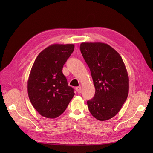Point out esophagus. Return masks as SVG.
Returning a JSON list of instances; mask_svg holds the SVG:
<instances>
[{
	"mask_svg": "<svg viewBox=\"0 0 153 153\" xmlns=\"http://www.w3.org/2000/svg\"><path fill=\"white\" fill-rule=\"evenodd\" d=\"M76 92H78V93H80L81 91H82V87L80 86L76 87Z\"/></svg>",
	"mask_w": 153,
	"mask_h": 153,
	"instance_id": "esophagus-1",
	"label": "esophagus"
}]
</instances>
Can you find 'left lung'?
<instances>
[{"label": "left lung", "mask_w": 153, "mask_h": 153, "mask_svg": "<svg viewBox=\"0 0 153 153\" xmlns=\"http://www.w3.org/2000/svg\"><path fill=\"white\" fill-rule=\"evenodd\" d=\"M80 51L89 66L95 87L94 98L87 103L91 114L101 121L114 117L126 101L129 77L116 50L103 43H82Z\"/></svg>", "instance_id": "8db88e82"}]
</instances>
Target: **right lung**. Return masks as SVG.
Here are the masks:
<instances>
[{
    "instance_id": "add662e5",
    "label": "right lung",
    "mask_w": 153,
    "mask_h": 153,
    "mask_svg": "<svg viewBox=\"0 0 153 153\" xmlns=\"http://www.w3.org/2000/svg\"><path fill=\"white\" fill-rule=\"evenodd\" d=\"M74 48L73 44L51 45L41 51L32 65L27 82L29 98L37 112L46 118L61 115L75 95L62 72Z\"/></svg>"
}]
</instances>
